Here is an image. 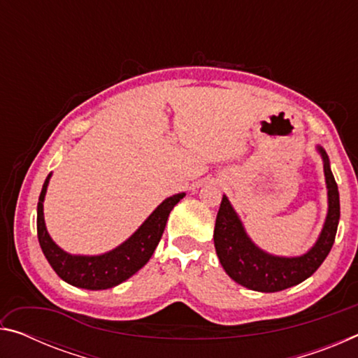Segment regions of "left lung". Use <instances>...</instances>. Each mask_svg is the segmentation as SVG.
Segmentation results:
<instances>
[{"label":"left lung","instance_id":"8db88e82","mask_svg":"<svg viewBox=\"0 0 358 358\" xmlns=\"http://www.w3.org/2000/svg\"><path fill=\"white\" fill-rule=\"evenodd\" d=\"M324 161V173L329 194V211L319 238L310 251L296 257H278L260 250L245 232L238 215L222 196L215 224V248L226 273L235 282L257 292H278L296 286L316 271L335 243L339 221V192L333 177L329 156L317 147Z\"/></svg>","mask_w":358,"mask_h":358}]
</instances>
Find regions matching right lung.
I'll return each mask as SVG.
<instances>
[{
	"mask_svg": "<svg viewBox=\"0 0 358 358\" xmlns=\"http://www.w3.org/2000/svg\"><path fill=\"white\" fill-rule=\"evenodd\" d=\"M50 175L52 173H48L44 181L38 202V238L41 250L48 264L63 281L69 282L71 286L90 290L115 287L137 273L153 256L156 246L164 234L167 217L172 208L185 197V192H181L166 199L145 220L142 226L115 250L101 254V256H72V254L63 251L50 238L45 227L44 205L42 203H44Z\"/></svg>",
	"mask_w": 358,
	"mask_h": 358,
	"instance_id": "right-lung-1",
	"label": "right lung"
}]
</instances>
